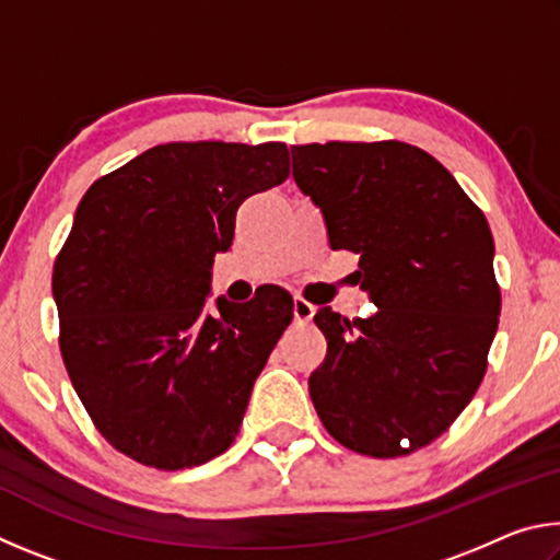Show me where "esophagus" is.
I'll use <instances>...</instances> for the list:
<instances>
[{
  "instance_id": "esophagus-1",
  "label": "esophagus",
  "mask_w": 560,
  "mask_h": 560,
  "mask_svg": "<svg viewBox=\"0 0 560 560\" xmlns=\"http://www.w3.org/2000/svg\"><path fill=\"white\" fill-rule=\"evenodd\" d=\"M314 316H316L314 303H308L306 299H301V296L293 299V318H296L299 324H308V320Z\"/></svg>"
}]
</instances>
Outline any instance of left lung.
Here are the masks:
<instances>
[{
    "label": "left lung",
    "mask_w": 560,
    "mask_h": 560,
    "mask_svg": "<svg viewBox=\"0 0 560 560\" xmlns=\"http://www.w3.org/2000/svg\"><path fill=\"white\" fill-rule=\"evenodd\" d=\"M291 163L330 249L360 254L355 281L377 308L318 311L328 353L311 400L348 450L410 454L457 420L487 371L501 311L487 217L447 167L397 140L293 145Z\"/></svg>",
    "instance_id": "8db88e82"
}]
</instances>
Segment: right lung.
Masks as SVG:
<instances>
[{"label":"right lung","mask_w":560,"mask_h":560,"mask_svg":"<svg viewBox=\"0 0 560 560\" xmlns=\"http://www.w3.org/2000/svg\"><path fill=\"white\" fill-rule=\"evenodd\" d=\"M287 177L283 143H165L79 202L51 281L61 355L103 438L136 462L197 467L240 432L293 301L267 287L210 308L212 264L246 197Z\"/></svg>","instance_id":"obj_1"}]
</instances>
